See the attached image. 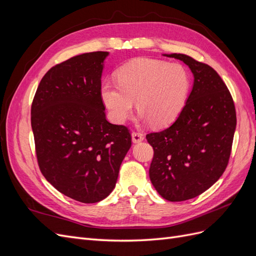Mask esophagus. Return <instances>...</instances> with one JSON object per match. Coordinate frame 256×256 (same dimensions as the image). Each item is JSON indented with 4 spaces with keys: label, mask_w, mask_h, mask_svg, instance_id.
I'll use <instances>...</instances> for the list:
<instances>
[{
    "label": "esophagus",
    "mask_w": 256,
    "mask_h": 256,
    "mask_svg": "<svg viewBox=\"0 0 256 256\" xmlns=\"http://www.w3.org/2000/svg\"><path fill=\"white\" fill-rule=\"evenodd\" d=\"M131 138H132L134 143H140L143 141L144 136L140 132H132V134H131Z\"/></svg>",
    "instance_id": "1"
}]
</instances>
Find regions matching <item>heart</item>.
I'll list each match as a JSON object with an SVG mask.
<instances>
[{
	"label": "heart",
	"mask_w": 256,
	"mask_h": 256,
	"mask_svg": "<svg viewBox=\"0 0 256 256\" xmlns=\"http://www.w3.org/2000/svg\"><path fill=\"white\" fill-rule=\"evenodd\" d=\"M190 74L184 65L166 60L136 58L118 72V83L104 82L100 96L110 118L122 124L132 113L134 102L140 111L138 122L162 127L174 122L188 99Z\"/></svg>",
	"instance_id": "heart-1"
}]
</instances>
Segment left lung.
I'll use <instances>...</instances> for the list:
<instances>
[{"instance_id": "8db88e82", "label": "left lung", "mask_w": 256, "mask_h": 256, "mask_svg": "<svg viewBox=\"0 0 256 256\" xmlns=\"http://www.w3.org/2000/svg\"><path fill=\"white\" fill-rule=\"evenodd\" d=\"M180 60L193 74V85L180 116L168 128L146 136L154 148L150 178L171 202L200 196L219 180L230 159L236 111L226 83L214 68L186 54Z\"/></svg>"}]
</instances>
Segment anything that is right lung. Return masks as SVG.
<instances>
[{
  "instance_id": "obj_1",
  "label": "right lung",
  "mask_w": 256,
  "mask_h": 256,
  "mask_svg": "<svg viewBox=\"0 0 256 256\" xmlns=\"http://www.w3.org/2000/svg\"><path fill=\"white\" fill-rule=\"evenodd\" d=\"M109 54L83 53L52 67L38 85L30 110L42 175L81 203H97L110 194L131 146L128 129L106 120L100 96Z\"/></svg>"
}]
</instances>
